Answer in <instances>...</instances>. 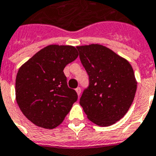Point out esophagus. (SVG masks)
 <instances>
[{
  "mask_svg": "<svg viewBox=\"0 0 156 156\" xmlns=\"http://www.w3.org/2000/svg\"><path fill=\"white\" fill-rule=\"evenodd\" d=\"M76 91H77V93H78V97H79V96H80L81 95V88L80 87H77V88H76Z\"/></svg>",
  "mask_w": 156,
  "mask_h": 156,
  "instance_id": "1",
  "label": "esophagus"
}]
</instances>
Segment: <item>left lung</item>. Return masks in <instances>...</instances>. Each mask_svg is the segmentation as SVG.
Returning a JSON list of instances; mask_svg holds the SVG:
<instances>
[{"instance_id":"1","label":"left lung","mask_w":156,"mask_h":156,"mask_svg":"<svg viewBox=\"0 0 156 156\" xmlns=\"http://www.w3.org/2000/svg\"><path fill=\"white\" fill-rule=\"evenodd\" d=\"M89 86L80 105L89 120L106 127L121 119L129 110L136 91L133 69L128 60L99 44L77 46Z\"/></svg>"}]
</instances>
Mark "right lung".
I'll return each mask as SVG.
<instances>
[{"mask_svg": "<svg viewBox=\"0 0 156 156\" xmlns=\"http://www.w3.org/2000/svg\"><path fill=\"white\" fill-rule=\"evenodd\" d=\"M74 46L50 45L20 68L15 81L16 101L28 120L52 129L65 119L78 100L63 70L77 59Z\"/></svg>", "mask_w": 156, "mask_h": 156, "instance_id": "right-lung-1", "label": "right lung"}]
</instances>
